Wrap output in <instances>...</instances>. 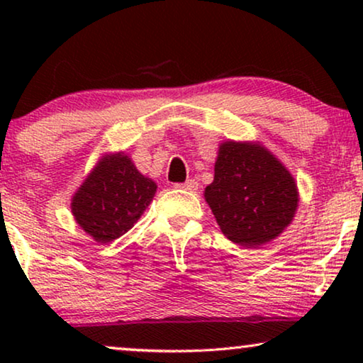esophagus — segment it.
Instances as JSON below:
<instances>
[{
	"label": "esophagus",
	"mask_w": 363,
	"mask_h": 363,
	"mask_svg": "<svg viewBox=\"0 0 363 363\" xmlns=\"http://www.w3.org/2000/svg\"><path fill=\"white\" fill-rule=\"evenodd\" d=\"M175 188H182L186 191H196L198 190V182L196 180H186L185 183H177Z\"/></svg>",
	"instance_id": "34e87169"
}]
</instances>
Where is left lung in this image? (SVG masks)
<instances>
[{
    "label": "left lung",
    "mask_w": 363,
    "mask_h": 363,
    "mask_svg": "<svg viewBox=\"0 0 363 363\" xmlns=\"http://www.w3.org/2000/svg\"><path fill=\"white\" fill-rule=\"evenodd\" d=\"M205 198L223 235L245 247L279 236L297 208L294 178L257 143H223Z\"/></svg>",
    "instance_id": "8db88e82"
}]
</instances>
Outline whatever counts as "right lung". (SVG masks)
<instances>
[{
    "mask_svg": "<svg viewBox=\"0 0 363 363\" xmlns=\"http://www.w3.org/2000/svg\"><path fill=\"white\" fill-rule=\"evenodd\" d=\"M157 185L123 153L104 157L72 198V215L97 242H111L135 225Z\"/></svg>",
    "mask_w": 363,
    "mask_h": 363,
    "instance_id": "1",
    "label": "right lung"
}]
</instances>
